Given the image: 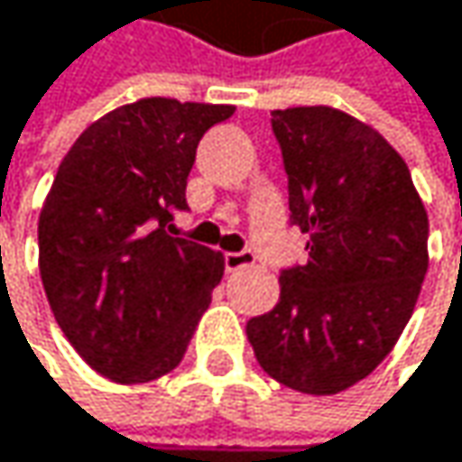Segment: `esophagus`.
<instances>
[{
  "label": "esophagus",
  "instance_id": "34e87169",
  "mask_svg": "<svg viewBox=\"0 0 462 462\" xmlns=\"http://www.w3.org/2000/svg\"><path fill=\"white\" fill-rule=\"evenodd\" d=\"M254 263H257V257H254V252H249V249H244V252H226V254H224V271H226V273H236V271L249 268V265H254Z\"/></svg>",
  "mask_w": 462,
  "mask_h": 462
}]
</instances>
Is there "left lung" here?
<instances>
[{
	"mask_svg": "<svg viewBox=\"0 0 462 462\" xmlns=\"http://www.w3.org/2000/svg\"><path fill=\"white\" fill-rule=\"evenodd\" d=\"M290 224L306 265L284 268L273 311L246 336L268 376L309 395L365 379L411 319L428 273V213L401 153L368 124L317 105L271 113Z\"/></svg>",
	"mask_w": 462,
	"mask_h": 462,
	"instance_id": "1",
	"label": "left lung"
}]
</instances>
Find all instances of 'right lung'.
Returning a JSON list of instances; mask_svg holds the SVG:
<instances>
[{
    "mask_svg": "<svg viewBox=\"0 0 462 462\" xmlns=\"http://www.w3.org/2000/svg\"><path fill=\"white\" fill-rule=\"evenodd\" d=\"M236 113L164 97L124 105L69 148L40 213V276L75 352L118 384L172 371L213 287L218 252L172 238L202 134Z\"/></svg>",
    "mask_w": 462,
    "mask_h": 462,
    "instance_id": "1",
    "label": "right lung"
}]
</instances>
